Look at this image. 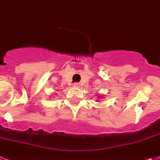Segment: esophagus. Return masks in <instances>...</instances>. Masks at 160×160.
<instances>
[{
	"label": "esophagus",
	"mask_w": 160,
	"mask_h": 160,
	"mask_svg": "<svg viewBox=\"0 0 160 160\" xmlns=\"http://www.w3.org/2000/svg\"><path fill=\"white\" fill-rule=\"evenodd\" d=\"M73 86H74V87H79V86H80V83H79V82H75L74 84H73Z\"/></svg>",
	"instance_id": "1"
}]
</instances>
